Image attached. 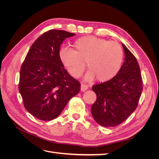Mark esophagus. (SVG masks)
I'll return each instance as SVG.
<instances>
[{
    "mask_svg": "<svg viewBox=\"0 0 159 159\" xmlns=\"http://www.w3.org/2000/svg\"><path fill=\"white\" fill-rule=\"evenodd\" d=\"M88 89V86L87 85L84 84H82L81 85V91H84L85 90H87Z\"/></svg>",
    "mask_w": 159,
    "mask_h": 159,
    "instance_id": "1",
    "label": "esophagus"
}]
</instances>
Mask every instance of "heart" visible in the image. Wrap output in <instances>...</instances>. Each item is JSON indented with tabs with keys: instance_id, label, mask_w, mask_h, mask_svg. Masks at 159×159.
Wrapping results in <instances>:
<instances>
[{
	"instance_id": "heart-1",
	"label": "heart",
	"mask_w": 159,
	"mask_h": 159,
	"mask_svg": "<svg viewBox=\"0 0 159 159\" xmlns=\"http://www.w3.org/2000/svg\"><path fill=\"white\" fill-rule=\"evenodd\" d=\"M74 50L62 48L60 58L62 64L75 78L83 75L85 63L89 70L85 78L104 82L117 74L122 64L123 51L116 42L85 36L74 42Z\"/></svg>"
}]
</instances>
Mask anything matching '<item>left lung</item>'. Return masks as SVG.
I'll return each instance as SVG.
<instances>
[{"label": "left lung", "instance_id": "1", "mask_svg": "<svg viewBox=\"0 0 159 159\" xmlns=\"http://www.w3.org/2000/svg\"><path fill=\"white\" fill-rule=\"evenodd\" d=\"M125 61L117 74L92 89L97 99L91 108L95 121L105 127L117 126L124 122L138 106L143 91V80L138 61L122 44Z\"/></svg>", "mask_w": 159, "mask_h": 159}]
</instances>
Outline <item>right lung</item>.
Instances as JSON below:
<instances>
[{"label":"right lung","instance_id":"right-lung-1","mask_svg":"<svg viewBox=\"0 0 159 159\" xmlns=\"http://www.w3.org/2000/svg\"><path fill=\"white\" fill-rule=\"evenodd\" d=\"M74 35L61 30L44 32L33 43L22 64L18 89L24 106L42 121L56 118L80 91V81L68 74L59 56L61 43Z\"/></svg>","mask_w":159,"mask_h":159}]
</instances>
